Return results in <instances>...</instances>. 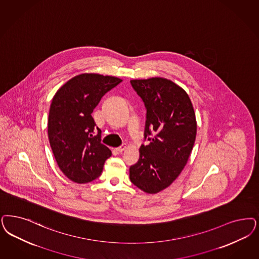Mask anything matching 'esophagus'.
Returning <instances> with one entry per match:
<instances>
[{"instance_id":"1","label":"esophagus","mask_w":259,"mask_h":259,"mask_svg":"<svg viewBox=\"0 0 259 259\" xmlns=\"http://www.w3.org/2000/svg\"><path fill=\"white\" fill-rule=\"evenodd\" d=\"M126 149H127V145L126 144H122V145H120L119 147L116 148V151L118 152V153H122Z\"/></svg>"}]
</instances>
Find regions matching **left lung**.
<instances>
[{
    "instance_id": "left-lung-1",
    "label": "left lung",
    "mask_w": 259,
    "mask_h": 259,
    "mask_svg": "<svg viewBox=\"0 0 259 259\" xmlns=\"http://www.w3.org/2000/svg\"><path fill=\"white\" fill-rule=\"evenodd\" d=\"M146 107L144 138L140 159L130 167L137 188L156 194L178 178L192 151L197 133L195 112L187 92L163 77L130 81Z\"/></svg>"
}]
</instances>
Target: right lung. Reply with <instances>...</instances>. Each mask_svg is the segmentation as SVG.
Wrapping results in <instances>:
<instances>
[{"instance_id":"1","label":"right lung","mask_w":259,"mask_h":259,"mask_svg":"<svg viewBox=\"0 0 259 259\" xmlns=\"http://www.w3.org/2000/svg\"><path fill=\"white\" fill-rule=\"evenodd\" d=\"M121 79L98 73H81L55 93L50 107L48 136L55 161L67 178L86 184L98 178L112 152L94 136V109Z\"/></svg>"}]
</instances>
